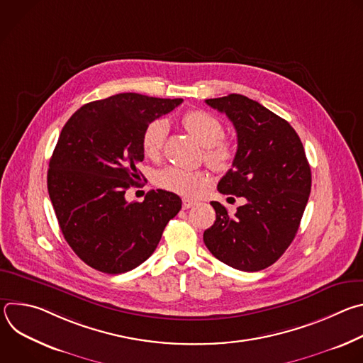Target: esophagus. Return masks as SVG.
Returning a JSON list of instances; mask_svg holds the SVG:
<instances>
[{
    "instance_id": "1",
    "label": "esophagus",
    "mask_w": 363,
    "mask_h": 363,
    "mask_svg": "<svg viewBox=\"0 0 363 363\" xmlns=\"http://www.w3.org/2000/svg\"><path fill=\"white\" fill-rule=\"evenodd\" d=\"M194 205H196V201L189 199V198H184V199H182L184 210H188V208H191V206H194Z\"/></svg>"
}]
</instances>
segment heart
I'll return each instance as SVG.
<instances>
[{
    "label": "heart",
    "instance_id": "obj_1",
    "mask_svg": "<svg viewBox=\"0 0 363 363\" xmlns=\"http://www.w3.org/2000/svg\"><path fill=\"white\" fill-rule=\"evenodd\" d=\"M182 123L185 129L203 145V158L206 164L218 172L230 168L235 155V146L230 138L223 136L224 126L217 116L196 109L185 113ZM168 132L169 125L165 119H153L145 126L140 143L147 158L158 160L161 157ZM157 182L171 192L184 196H195L208 186L210 179L203 171L169 167L160 172Z\"/></svg>",
    "mask_w": 363,
    "mask_h": 363
}]
</instances>
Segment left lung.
I'll return each instance as SVG.
<instances>
[{
	"label": "left lung",
	"instance_id": "obj_1",
	"mask_svg": "<svg viewBox=\"0 0 363 363\" xmlns=\"http://www.w3.org/2000/svg\"><path fill=\"white\" fill-rule=\"evenodd\" d=\"M205 103L225 113L237 132L233 168L217 188L245 203L230 216L213 201L217 218L203 242L227 266L260 272L279 260L298 230L312 188L304 147L287 121L255 100L228 94Z\"/></svg>",
	"mask_w": 363,
	"mask_h": 363
}]
</instances>
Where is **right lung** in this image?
<instances>
[{"label": "right lung", "mask_w": 363, "mask_h": 363, "mask_svg": "<svg viewBox=\"0 0 363 363\" xmlns=\"http://www.w3.org/2000/svg\"><path fill=\"white\" fill-rule=\"evenodd\" d=\"M182 101L119 93L82 106L62 129L48 164V195L67 244L91 269L121 274L138 267L179 213L174 192L152 189L142 202H128L125 192L142 175L145 126Z\"/></svg>", "instance_id": "add662e5"}]
</instances>
